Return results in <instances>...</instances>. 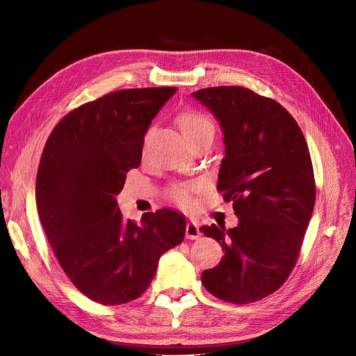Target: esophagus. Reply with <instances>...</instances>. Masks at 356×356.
<instances>
[{"mask_svg":"<svg viewBox=\"0 0 356 356\" xmlns=\"http://www.w3.org/2000/svg\"><path fill=\"white\" fill-rule=\"evenodd\" d=\"M200 227L195 222H188L187 227H185V238L190 239V241H197L200 239Z\"/></svg>","mask_w":356,"mask_h":356,"instance_id":"obj_1","label":"esophagus"}]
</instances>
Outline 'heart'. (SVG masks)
<instances>
[{"instance_id":"b5f03b06","label":"heart","mask_w":356,"mask_h":356,"mask_svg":"<svg viewBox=\"0 0 356 356\" xmlns=\"http://www.w3.org/2000/svg\"><path fill=\"white\" fill-rule=\"evenodd\" d=\"M178 124L184 133V136L191 143L202 136L214 133V124L210 118L198 111H185L178 117ZM194 185H187V187H177L174 188V197L181 201L187 202L190 191L194 190Z\"/></svg>"}]
</instances>
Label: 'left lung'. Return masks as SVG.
Masks as SVG:
<instances>
[{
    "instance_id": "left-lung-1",
    "label": "left lung",
    "mask_w": 356,
    "mask_h": 356,
    "mask_svg": "<svg viewBox=\"0 0 356 356\" xmlns=\"http://www.w3.org/2000/svg\"><path fill=\"white\" fill-rule=\"evenodd\" d=\"M223 131L217 190L233 201L239 223L202 226L225 257L201 275L214 297L234 304L277 291L296 265L314 209L316 187L306 139L277 101L242 87L191 94Z\"/></svg>"
}]
</instances>
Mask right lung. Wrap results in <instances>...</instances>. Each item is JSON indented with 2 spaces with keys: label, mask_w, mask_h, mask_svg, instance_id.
<instances>
[{
  "label": "right lung",
  "mask_w": 356,
  "mask_h": 356,
  "mask_svg": "<svg viewBox=\"0 0 356 356\" xmlns=\"http://www.w3.org/2000/svg\"><path fill=\"white\" fill-rule=\"evenodd\" d=\"M178 88L107 94L65 115L43 149L36 204L55 255L76 289L104 306L142 296L187 220L162 209L124 220L115 197L142 161L145 134Z\"/></svg>",
  "instance_id": "obj_1"
}]
</instances>
